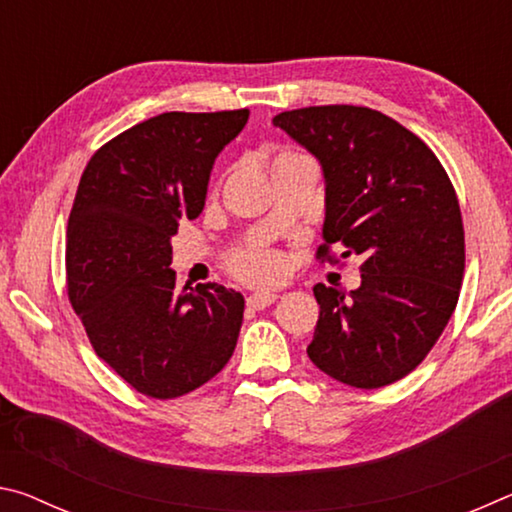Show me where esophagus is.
Here are the masks:
<instances>
[{
  "label": "esophagus",
  "mask_w": 512,
  "mask_h": 512,
  "mask_svg": "<svg viewBox=\"0 0 512 512\" xmlns=\"http://www.w3.org/2000/svg\"><path fill=\"white\" fill-rule=\"evenodd\" d=\"M275 300H277V293L259 291V293H250V296L246 298V305L250 309H266L268 305H273Z\"/></svg>",
  "instance_id": "1"
}]
</instances>
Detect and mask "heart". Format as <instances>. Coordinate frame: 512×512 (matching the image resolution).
<instances>
[{"label": "heart", "instance_id": "heart-1", "mask_svg": "<svg viewBox=\"0 0 512 512\" xmlns=\"http://www.w3.org/2000/svg\"><path fill=\"white\" fill-rule=\"evenodd\" d=\"M232 271L248 282H273L282 273L280 257L264 248H246L230 259Z\"/></svg>", "mask_w": 512, "mask_h": 512}]
</instances>
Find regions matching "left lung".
Masks as SVG:
<instances>
[{
  "label": "left lung",
  "instance_id": "obj_1",
  "mask_svg": "<svg viewBox=\"0 0 512 512\" xmlns=\"http://www.w3.org/2000/svg\"><path fill=\"white\" fill-rule=\"evenodd\" d=\"M273 124L314 155L325 176L329 246L361 255V287L316 284L307 354L336 381L381 388L409 375L452 318L465 271L461 207L443 164L418 135L363 106H309Z\"/></svg>",
  "mask_w": 512,
  "mask_h": 512
}]
</instances>
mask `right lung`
<instances>
[{
  "label": "right lung",
  "instance_id": "add662e5",
  "mask_svg": "<svg viewBox=\"0 0 512 512\" xmlns=\"http://www.w3.org/2000/svg\"><path fill=\"white\" fill-rule=\"evenodd\" d=\"M250 112H162L92 155L69 212L67 296L94 352L137 393L173 400L230 361L244 296L178 287L171 237L203 212L216 155Z\"/></svg>",
  "mask_w": 512,
  "mask_h": 512
}]
</instances>
